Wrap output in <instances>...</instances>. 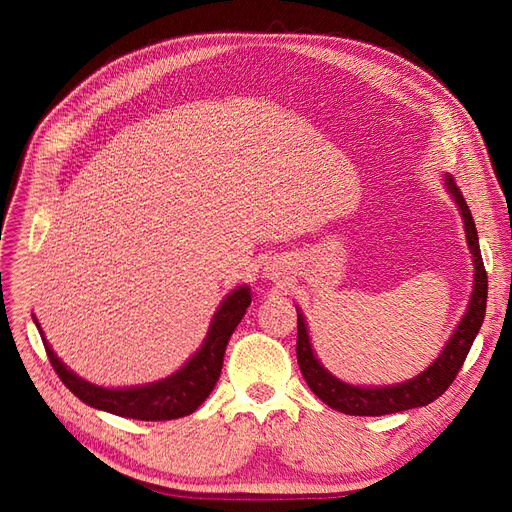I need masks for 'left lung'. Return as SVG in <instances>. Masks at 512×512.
Segmentation results:
<instances>
[{
	"label": "left lung",
	"instance_id": "left-lung-1",
	"mask_svg": "<svg viewBox=\"0 0 512 512\" xmlns=\"http://www.w3.org/2000/svg\"><path fill=\"white\" fill-rule=\"evenodd\" d=\"M444 183L448 194L453 196L459 207L463 228H466V239L474 260V286L466 314H463L451 339H448L446 346L438 354V359L425 371H421V374L406 382L389 386H354L339 380L318 361L312 342H309L305 316L297 309V361L301 367V374L309 389L318 395V399H322L324 404L337 412L352 416H382L427 406L453 384V380L457 378V371L461 369L474 344V339L480 331V324L485 320L487 271L483 265V256H480L478 232L468 203L463 200V194L459 192L457 183L453 181L451 175L444 177Z\"/></svg>",
	"mask_w": 512,
	"mask_h": 512
}]
</instances>
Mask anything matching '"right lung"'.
<instances>
[{"mask_svg":"<svg viewBox=\"0 0 512 512\" xmlns=\"http://www.w3.org/2000/svg\"><path fill=\"white\" fill-rule=\"evenodd\" d=\"M252 303V294L247 286L232 290L215 312L209 333L203 346L192 359L185 363L173 376L143 386H126V389H104L91 384L74 374L57 359V354L46 342L38 320L36 327L42 335V344L59 380L79 397L83 404L111 412L117 416L136 418V421H173V418L188 416L209 397L215 382H218L224 365V352L230 335L235 333L245 309Z\"/></svg>","mask_w":512,"mask_h":512,"instance_id":"right-lung-1","label":"right lung"}]
</instances>
